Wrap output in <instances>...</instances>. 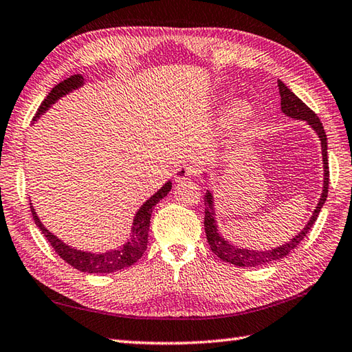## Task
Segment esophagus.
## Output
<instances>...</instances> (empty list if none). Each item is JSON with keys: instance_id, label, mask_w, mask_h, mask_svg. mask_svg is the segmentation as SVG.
<instances>
[{"instance_id": "1", "label": "esophagus", "mask_w": 352, "mask_h": 352, "mask_svg": "<svg viewBox=\"0 0 352 352\" xmlns=\"http://www.w3.org/2000/svg\"><path fill=\"white\" fill-rule=\"evenodd\" d=\"M174 175H175V180L177 182L188 180V178L197 175V168L192 166V164H182V166H178L175 169Z\"/></svg>"}]
</instances>
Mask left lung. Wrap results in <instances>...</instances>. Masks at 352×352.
I'll use <instances>...</instances> for the list:
<instances>
[{"label": "left lung", "mask_w": 352, "mask_h": 352, "mask_svg": "<svg viewBox=\"0 0 352 352\" xmlns=\"http://www.w3.org/2000/svg\"><path fill=\"white\" fill-rule=\"evenodd\" d=\"M279 94H280V109L287 116H290L292 119H299L308 122V125H311L313 129L318 133L320 143H322V155H323V169H325V182H323V192L320 197V201L318 208L314 209L313 217L309 218L308 224L304 227V230L299 232L298 236H294L292 241H288L284 245H279L276 249L272 250H249V249H239L229 244V241H226L218 233L217 224H215V210H213V197L208 190L204 195V206H206V215H204V230L206 236H208V243L210 245L212 252L217 254L219 259H223L224 263H229L238 267H258L264 264H272L274 261H279L285 258L288 253L293 249H296L300 244V241L307 236V233L311 229L316 219H318L322 206L325 204L328 197V184H329V169H328V154H327V134L320 119L318 117L311 108H308L304 102H302L298 96H296L290 88L285 87L284 82L278 80Z\"/></svg>", "instance_id": "obj_1"}]
</instances>
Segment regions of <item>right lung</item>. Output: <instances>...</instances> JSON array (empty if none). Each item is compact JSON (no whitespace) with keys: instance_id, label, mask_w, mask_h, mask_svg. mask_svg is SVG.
I'll return each instance as SVG.
<instances>
[{"instance_id":"obj_1","label":"right lung","mask_w":352,"mask_h":352,"mask_svg":"<svg viewBox=\"0 0 352 352\" xmlns=\"http://www.w3.org/2000/svg\"><path fill=\"white\" fill-rule=\"evenodd\" d=\"M82 84H84V76L80 74H73L68 79L62 80L60 84H58L50 93H48L47 98L43 100V103H41L36 114L33 117V120L44 111H47L52 103L56 102L59 98L65 96L67 93L73 91V89L79 88ZM170 188H172V183L168 182L155 195L151 197L148 201L142 206L139 212L135 213V218L133 223V238H131L129 243H126L119 250H111L102 254L72 249L70 245L64 244L59 238L52 235V233L43 226V223L39 221V218L36 217V212H34L32 206L30 209H32V217L34 219V224H36L41 229V232L44 233V236L53 247V250L56 252L67 264H70L72 267L85 273H111L135 264L137 261L143 256V253L146 252L151 213H153L155 204L169 194Z\"/></svg>"}]
</instances>
